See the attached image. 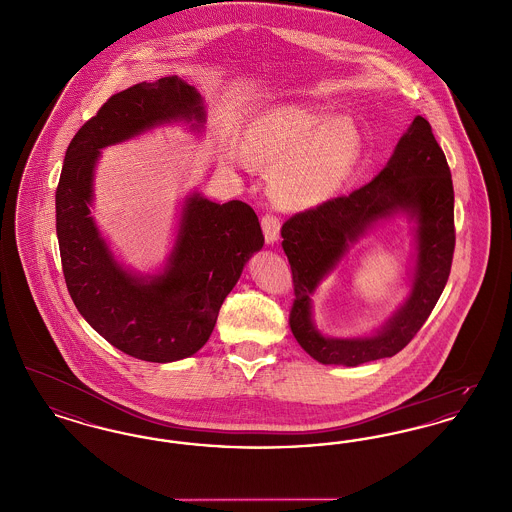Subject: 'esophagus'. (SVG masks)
<instances>
[{
    "mask_svg": "<svg viewBox=\"0 0 512 512\" xmlns=\"http://www.w3.org/2000/svg\"><path fill=\"white\" fill-rule=\"evenodd\" d=\"M261 226H263L265 242L268 245L276 244L278 238H280V220L276 219L274 215H265L261 219Z\"/></svg>",
    "mask_w": 512,
    "mask_h": 512,
    "instance_id": "1",
    "label": "esophagus"
}]
</instances>
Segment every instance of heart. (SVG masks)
<instances>
[{
  "mask_svg": "<svg viewBox=\"0 0 512 512\" xmlns=\"http://www.w3.org/2000/svg\"><path fill=\"white\" fill-rule=\"evenodd\" d=\"M363 155L359 124L326 109L280 103L249 122L245 144L226 147L224 157H249L272 167L270 197L284 209H313L340 192Z\"/></svg>",
  "mask_w": 512,
  "mask_h": 512,
  "instance_id": "b5f03b06",
  "label": "heart"
}]
</instances>
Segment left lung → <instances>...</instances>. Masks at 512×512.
I'll use <instances>...</instances> for the list:
<instances>
[{
    "label": "left lung",
    "instance_id": "8db88e82",
    "mask_svg": "<svg viewBox=\"0 0 512 512\" xmlns=\"http://www.w3.org/2000/svg\"><path fill=\"white\" fill-rule=\"evenodd\" d=\"M455 194L447 159L432 126L414 117L386 167L353 194L297 213L282 226V247L292 265L290 326L297 343L322 365L359 366L399 353L438 303L455 249ZM395 216L412 222L415 263L412 290L397 312L376 331L355 339L322 335L312 318V295L372 227Z\"/></svg>",
    "mask_w": 512,
    "mask_h": 512
}]
</instances>
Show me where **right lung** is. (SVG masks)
<instances>
[{
  "instance_id": "1",
  "label": "right lung",
  "mask_w": 512,
  "mask_h": 512,
  "mask_svg": "<svg viewBox=\"0 0 512 512\" xmlns=\"http://www.w3.org/2000/svg\"><path fill=\"white\" fill-rule=\"evenodd\" d=\"M205 119L201 94L174 74L134 84L76 132L55 194L63 274L78 313L113 347L147 363L182 361L207 343L222 301L265 238L244 201L220 205L192 192L180 203L163 268L130 270L92 217L94 174L105 147L176 122L203 132Z\"/></svg>"
}]
</instances>
